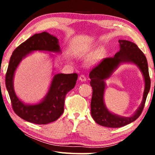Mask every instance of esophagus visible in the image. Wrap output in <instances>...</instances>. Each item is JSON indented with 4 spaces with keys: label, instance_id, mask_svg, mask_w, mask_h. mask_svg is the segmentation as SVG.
Listing matches in <instances>:
<instances>
[{
    "label": "esophagus",
    "instance_id": "1",
    "mask_svg": "<svg viewBox=\"0 0 155 155\" xmlns=\"http://www.w3.org/2000/svg\"><path fill=\"white\" fill-rule=\"evenodd\" d=\"M79 80L81 81H85L87 80V78H86V77L84 74H81L79 77Z\"/></svg>",
    "mask_w": 155,
    "mask_h": 155
}]
</instances>
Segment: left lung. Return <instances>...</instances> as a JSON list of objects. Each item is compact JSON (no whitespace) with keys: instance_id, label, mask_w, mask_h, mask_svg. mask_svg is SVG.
I'll list each match as a JSON object with an SVG mask.
<instances>
[{"instance_id":"obj_1","label":"left lung","mask_w":155,"mask_h":155,"mask_svg":"<svg viewBox=\"0 0 155 155\" xmlns=\"http://www.w3.org/2000/svg\"><path fill=\"white\" fill-rule=\"evenodd\" d=\"M120 50L114 57H107L95 65L90 72L92 87V97L91 101V114L95 122L101 126L109 128L124 127L137 120L143 111L146 100L150 88V78L149 76L148 62L143 52L135 44L131 41L120 40ZM132 62L140 68L145 80L143 101L140 108L130 118L120 117L110 113L104 106L103 95L105 84L104 79L108 78L120 62Z\"/></svg>"}]
</instances>
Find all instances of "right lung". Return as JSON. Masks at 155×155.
Here are the masks:
<instances>
[{"label":"right lung","mask_w":155,"mask_h":155,"mask_svg":"<svg viewBox=\"0 0 155 155\" xmlns=\"http://www.w3.org/2000/svg\"><path fill=\"white\" fill-rule=\"evenodd\" d=\"M60 51L58 40L46 32L35 34L15 48L11 56L5 76V84L11 100L13 110L21 118L37 124H46L57 120L64 110L65 98L77 83L78 75L57 74L54 75L45 99L35 105H27L15 95L13 86L15 70L20 61L34 51Z\"/></svg>","instance_id":"obj_1"}]
</instances>
